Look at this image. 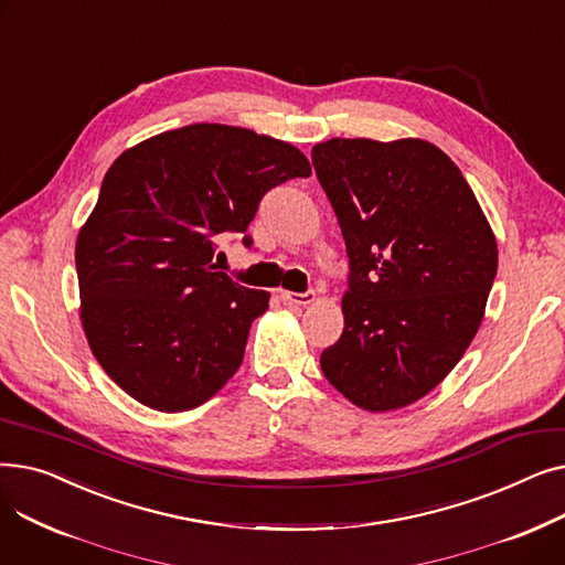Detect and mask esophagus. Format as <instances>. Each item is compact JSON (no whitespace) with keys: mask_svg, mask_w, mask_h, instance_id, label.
Masks as SVG:
<instances>
[{"mask_svg":"<svg viewBox=\"0 0 565 565\" xmlns=\"http://www.w3.org/2000/svg\"><path fill=\"white\" fill-rule=\"evenodd\" d=\"M281 300L284 305L292 307V309H300V307H309L313 300H316V292L309 290V292H290V290H284L281 292Z\"/></svg>","mask_w":565,"mask_h":565,"instance_id":"1","label":"esophagus"}]
</instances>
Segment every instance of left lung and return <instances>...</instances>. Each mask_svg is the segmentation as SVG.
Masks as SVG:
<instances>
[{
    "mask_svg": "<svg viewBox=\"0 0 565 565\" xmlns=\"http://www.w3.org/2000/svg\"><path fill=\"white\" fill-rule=\"evenodd\" d=\"M311 162L350 258L345 328L320 369L366 412L417 403L481 328L497 275L492 226L430 141L334 137L311 148Z\"/></svg>",
    "mask_w": 565,
    "mask_h": 565,
    "instance_id": "left-lung-1",
    "label": "left lung"
}]
</instances>
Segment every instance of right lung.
<instances>
[{"mask_svg":"<svg viewBox=\"0 0 565 565\" xmlns=\"http://www.w3.org/2000/svg\"><path fill=\"white\" fill-rule=\"evenodd\" d=\"M298 175H311L300 148L222 124L148 137L107 169L75 243L79 320L137 403L185 412L241 369L270 292L220 273L215 237L245 233L263 194Z\"/></svg>","mask_w":565,"mask_h":565,"instance_id":"right-lung-1","label":"right lung"}]
</instances>
